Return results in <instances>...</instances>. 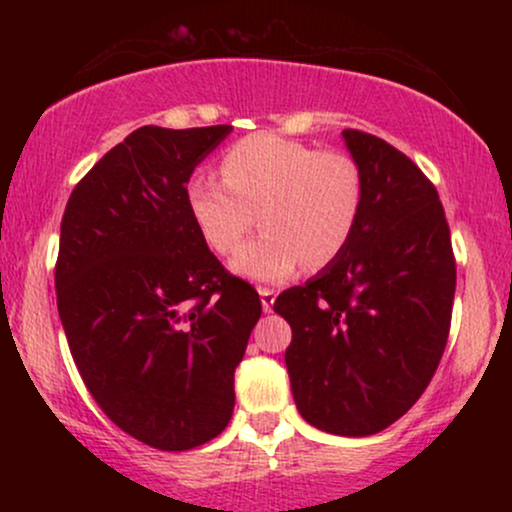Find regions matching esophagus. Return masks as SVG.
<instances>
[{"mask_svg": "<svg viewBox=\"0 0 512 512\" xmlns=\"http://www.w3.org/2000/svg\"><path fill=\"white\" fill-rule=\"evenodd\" d=\"M260 301H262L264 313H269V310H272L274 301H276V291L274 289H267V286H262V289H260Z\"/></svg>", "mask_w": 512, "mask_h": 512, "instance_id": "obj_1", "label": "esophagus"}]
</instances>
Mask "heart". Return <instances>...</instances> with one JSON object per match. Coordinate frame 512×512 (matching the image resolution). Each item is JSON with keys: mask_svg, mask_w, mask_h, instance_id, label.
<instances>
[{"mask_svg": "<svg viewBox=\"0 0 512 512\" xmlns=\"http://www.w3.org/2000/svg\"><path fill=\"white\" fill-rule=\"evenodd\" d=\"M221 178L197 173L185 204L204 243L231 255L252 223L264 231L233 257L231 269L252 281H284L308 262L322 269L349 248L361 223L366 185L344 151L250 134L221 158Z\"/></svg>", "mask_w": 512, "mask_h": 512, "instance_id": "obj_1", "label": "heart"}]
</instances>
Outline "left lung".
<instances>
[{
    "instance_id": "8db88e82",
    "label": "left lung",
    "mask_w": 512,
    "mask_h": 512,
    "mask_svg": "<svg viewBox=\"0 0 512 512\" xmlns=\"http://www.w3.org/2000/svg\"><path fill=\"white\" fill-rule=\"evenodd\" d=\"M366 202L349 248L274 310L291 325V392L308 424L373 436L424 395L448 344L455 255L433 182L385 139L344 129Z\"/></svg>"
}]
</instances>
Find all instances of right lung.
<instances>
[{"mask_svg": "<svg viewBox=\"0 0 512 512\" xmlns=\"http://www.w3.org/2000/svg\"><path fill=\"white\" fill-rule=\"evenodd\" d=\"M231 129H134L62 216L55 289L69 351L105 416L156 450H192L228 426L262 315L185 204L190 175Z\"/></svg>", "mask_w": 512, "mask_h": 512, "instance_id": "obj_1", "label": "right lung"}]
</instances>
